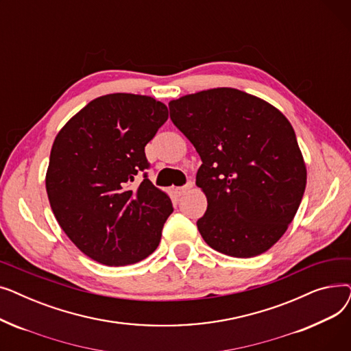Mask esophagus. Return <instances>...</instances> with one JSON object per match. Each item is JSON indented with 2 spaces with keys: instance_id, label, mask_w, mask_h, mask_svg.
I'll list each match as a JSON object with an SVG mask.
<instances>
[{
  "instance_id": "34e87169",
  "label": "esophagus",
  "mask_w": 351,
  "mask_h": 351,
  "mask_svg": "<svg viewBox=\"0 0 351 351\" xmlns=\"http://www.w3.org/2000/svg\"><path fill=\"white\" fill-rule=\"evenodd\" d=\"M193 188V183L192 182H188L185 186H180V188H176V193L179 195V196H182V195H185L186 192H189L191 189Z\"/></svg>"
}]
</instances>
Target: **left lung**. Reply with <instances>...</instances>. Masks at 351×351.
I'll return each instance as SVG.
<instances>
[{"label": "left lung", "instance_id": "8db88e82", "mask_svg": "<svg viewBox=\"0 0 351 351\" xmlns=\"http://www.w3.org/2000/svg\"><path fill=\"white\" fill-rule=\"evenodd\" d=\"M171 119L202 159L196 185L208 199L204 241L233 257L267 252L285 234L307 171L291 123L269 102L213 88L169 102Z\"/></svg>", "mask_w": 351, "mask_h": 351}]
</instances>
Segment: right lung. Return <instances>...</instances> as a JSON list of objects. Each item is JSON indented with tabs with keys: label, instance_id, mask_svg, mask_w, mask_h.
<instances>
[{
	"label": "right lung",
	"instance_id": "right-lung-1",
	"mask_svg": "<svg viewBox=\"0 0 351 351\" xmlns=\"http://www.w3.org/2000/svg\"><path fill=\"white\" fill-rule=\"evenodd\" d=\"M168 119L146 95L109 94L90 101L55 136L45 186L65 234L101 265L141 262L159 245L173 212L171 197L143 175L145 146Z\"/></svg>",
	"mask_w": 351,
	"mask_h": 351
}]
</instances>
